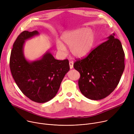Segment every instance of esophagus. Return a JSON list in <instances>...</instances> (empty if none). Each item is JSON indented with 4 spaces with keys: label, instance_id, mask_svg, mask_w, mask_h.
Segmentation results:
<instances>
[{
    "label": "esophagus",
    "instance_id": "1",
    "mask_svg": "<svg viewBox=\"0 0 134 134\" xmlns=\"http://www.w3.org/2000/svg\"><path fill=\"white\" fill-rule=\"evenodd\" d=\"M73 62H69V67L70 69H72L73 68Z\"/></svg>",
    "mask_w": 134,
    "mask_h": 134
}]
</instances>
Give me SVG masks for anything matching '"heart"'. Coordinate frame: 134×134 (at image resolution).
I'll return each instance as SVG.
<instances>
[{
	"label": "heart",
	"mask_w": 134,
	"mask_h": 134,
	"mask_svg": "<svg viewBox=\"0 0 134 134\" xmlns=\"http://www.w3.org/2000/svg\"><path fill=\"white\" fill-rule=\"evenodd\" d=\"M61 39L65 44L70 47V51L74 56L82 58L91 50L95 36L91 29L81 28L64 32ZM57 47L60 52H64L66 50L65 46L60 41L57 42Z\"/></svg>",
	"instance_id": "b5f03b06"
}]
</instances>
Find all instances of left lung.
<instances>
[{
  "label": "left lung",
  "instance_id": "8db88e82",
  "mask_svg": "<svg viewBox=\"0 0 134 134\" xmlns=\"http://www.w3.org/2000/svg\"><path fill=\"white\" fill-rule=\"evenodd\" d=\"M114 34L93 49L82 59L74 64L81 77L79 86L81 93L91 100L106 98L116 88L125 68V53Z\"/></svg>",
  "mask_w": 134,
  "mask_h": 134
}]
</instances>
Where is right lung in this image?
<instances>
[{
  "label": "right lung",
  "instance_id": "1",
  "mask_svg": "<svg viewBox=\"0 0 134 134\" xmlns=\"http://www.w3.org/2000/svg\"><path fill=\"white\" fill-rule=\"evenodd\" d=\"M39 34L37 31H24L18 36L11 51L9 66L15 83L25 96L35 102L44 103L55 96L70 68L68 59L57 60L49 51L40 59H26L25 41Z\"/></svg>",
  "mask_w": 134,
  "mask_h": 134
}]
</instances>
